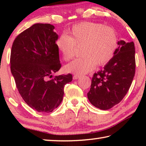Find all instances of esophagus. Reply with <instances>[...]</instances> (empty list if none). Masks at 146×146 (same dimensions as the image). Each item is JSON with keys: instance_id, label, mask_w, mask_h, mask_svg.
Listing matches in <instances>:
<instances>
[{"instance_id": "1", "label": "esophagus", "mask_w": 146, "mask_h": 146, "mask_svg": "<svg viewBox=\"0 0 146 146\" xmlns=\"http://www.w3.org/2000/svg\"><path fill=\"white\" fill-rule=\"evenodd\" d=\"M80 76L78 75V74H74L73 76V79L74 80H77L78 78H79Z\"/></svg>"}]
</instances>
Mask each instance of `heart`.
I'll list each match as a JSON object with an SVG mask.
<instances>
[{
    "instance_id": "1",
    "label": "heart",
    "mask_w": 146,
    "mask_h": 146,
    "mask_svg": "<svg viewBox=\"0 0 146 146\" xmlns=\"http://www.w3.org/2000/svg\"><path fill=\"white\" fill-rule=\"evenodd\" d=\"M118 38L113 28L102 24L84 22L74 25L57 39L56 45L63 59L68 61L76 54V47H81V58L66 66V70L85 74L95 66L106 65L111 60L117 48Z\"/></svg>"
}]
</instances>
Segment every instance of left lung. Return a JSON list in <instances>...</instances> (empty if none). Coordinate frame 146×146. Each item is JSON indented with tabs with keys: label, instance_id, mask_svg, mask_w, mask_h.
<instances>
[{
	"label": "left lung",
	"instance_id": "8db88e82",
	"mask_svg": "<svg viewBox=\"0 0 146 146\" xmlns=\"http://www.w3.org/2000/svg\"><path fill=\"white\" fill-rule=\"evenodd\" d=\"M110 61L94 73L88 98L100 110L110 109L120 102L129 90L135 75V46L133 42L120 40Z\"/></svg>",
	"mask_w": 146,
	"mask_h": 146
}]
</instances>
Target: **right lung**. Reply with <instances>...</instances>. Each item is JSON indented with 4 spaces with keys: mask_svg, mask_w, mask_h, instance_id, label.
Wrapping results in <instances>:
<instances>
[{
    "mask_svg": "<svg viewBox=\"0 0 146 146\" xmlns=\"http://www.w3.org/2000/svg\"><path fill=\"white\" fill-rule=\"evenodd\" d=\"M54 29L50 24H35L17 36L11 49V70L18 90L38 112L56 108L62 101L64 86L72 80L71 74L52 77L61 68L56 45L58 36Z\"/></svg>",
    "mask_w": 146,
    "mask_h": 146,
    "instance_id": "1",
    "label": "right lung"
}]
</instances>
